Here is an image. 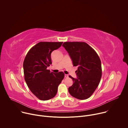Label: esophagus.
I'll list each match as a JSON object with an SVG mask.
<instances>
[{
	"mask_svg": "<svg viewBox=\"0 0 128 128\" xmlns=\"http://www.w3.org/2000/svg\"><path fill=\"white\" fill-rule=\"evenodd\" d=\"M65 78H68V74H65Z\"/></svg>",
	"mask_w": 128,
	"mask_h": 128,
	"instance_id": "34e87169",
	"label": "esophagus"
}]
</instances>
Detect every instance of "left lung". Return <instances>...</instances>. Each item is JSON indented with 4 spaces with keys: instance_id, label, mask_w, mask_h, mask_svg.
I'll return each instance as SVG.
<instances>
[{
    "instance_id": "left-lung-1",
    "label": "left lung",
    "mask_w": 128,
    "mask_h": 128,
    "mask_svg": "<svg viewBox=\"0 0 128 128\" xmlns=\"http://www.w3.org/2000/svg\"><path fill=\"white\" fill-rule=\"evenodd\" d=\"M62 46L68 52L73 65L78 66V78L70 76L74 84L68 88L69 94L76 98L84 100L92 95L102 76L101 60L95 50L84 42H65Z\"/></svg>"
}]
</instances>
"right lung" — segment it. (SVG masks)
Instances as JSON below:
<instances>
[{
	"mask_svg": "<svg viewBox=\"0 0 128 128\" xmlns=\"http://www.w3.org/2000/svg\"><path fill=\"white\" fill-rule=\"evenodd\" d=\"M63 42H40L28 52L23 62L24 78L31 92L46 101L56 96L58 86L64 78L63 72L54 74L47 69L52 64V52Z\"/></svg>",
	"mask_w": 128,
	"mask_h": 128,
	"instance_id": "obj_1",
	"label": "right lung"
}]
</instances>
